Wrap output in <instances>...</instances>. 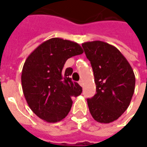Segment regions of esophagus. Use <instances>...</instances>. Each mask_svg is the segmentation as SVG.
Listing matches in <instances>:
<instances>
[{
	"label": "esophagus",
	"instance_id": "esophagus-1",
	"mask_svg": "<svg viewBox=\"0 0 147 147\" xmlns=\"http://www.w3.org/2000/svg\"><path fill=\"white\" fill-rule=\"evenodd\" d=\"M78 83H79V84H80V86H83V85H84V82H83V80H80V81L78 82Z\"/></svg>",
	"mask_w": 147,
	"mask_h": 147
}]
</instances>
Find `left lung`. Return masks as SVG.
<instances>
[{
    "label": "left lung",
    "instance_id": "left-lung-1",
    "mask_svg": "<svg viewBox=\"0 0 147 147\" xmlns=\"http://www.w3.org/2000/svg\"><path fill=\"white\" fill-rule=\"evenodd\" d=\"M90 61L96 94L87 99L90 114L101 123L117 120L129 107L135 89L131 66L117 47L100 40L82 44Z\"/></svg>",
    "mask_w": 147,
    "mask_h": 147
}]
</instances>
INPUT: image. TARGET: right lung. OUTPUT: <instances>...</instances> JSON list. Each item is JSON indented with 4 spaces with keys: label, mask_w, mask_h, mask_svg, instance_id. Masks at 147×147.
Returning <instances> with one entry per match:
<instances>
[{
    "label": "right lung",
    "mask_w": 147,
    "mask_h": 147,
    "mask_svg": "<svg viewBox=\"0 0 147 147\" xmlns=\"http://www.w3.org/2000/svg\"><path fill=\"white\" fill-rule=\"evenodd\" d=\"M84 53L77 43L58 37L40 44L25 61L22 69L23 93L33 112L47 123H57L67 117L73 97L82 87L73 82V69L63 68L66 61Z\"/></svg>",
    "instance_id": "1"
}]
</instances>
